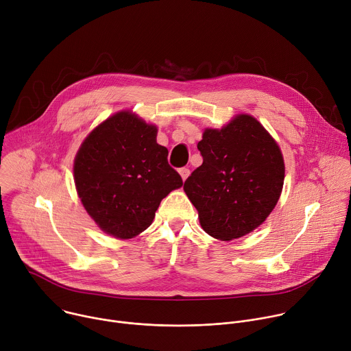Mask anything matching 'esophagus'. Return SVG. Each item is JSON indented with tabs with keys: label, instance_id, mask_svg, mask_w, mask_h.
Instances as JSON below:
<instances>
[{
	"label": "esophagus",
	"instance_id": "1",
	"mask_svg": "<svg viewBox=\"0 0 351 351\" xmlns=\"http://www.w3.org/2000/svg\"><path fill=\"white\" fill-rule=\"evenodd\" d=\"M179 173H180L182 179L186 180V179L189 178V175H190V169H189V168H180V169H179Z\"/></svg>",
	"mask_w": 351,
	"mask_h": 351
}]
</instances>
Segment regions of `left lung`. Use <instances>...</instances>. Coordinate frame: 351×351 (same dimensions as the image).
I'll use <instances>...</instances> for the list:
<instances>
[{
	"instance_id": "8db88e82",
	"label": "left lung",
	"mask_w": 351,
	"mask_h": 351,
	"mask_svg": "<svg viewBox=\"0 0 351 351\" xmlns=\"http://www.w3.org/2000/svg\"><path fill=\"white\" fill-rule=\"evenodd\" d=\"M197 148L203 157L183 189L213 237L233 240L258 228L282 193L280 148L252 115H237L222 129H206Z\"/></svg>"
}]
</instances>
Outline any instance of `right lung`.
I'll list each match as a JSON object with an SVG mask.
<instances>
[{"instance_id":"add662e5","label":"right lung","mask_w":351,"mask_h":351,"mask_svg":"<svg viewBox=\"0 0 351 351\" xmlns=\"http://www.w3.org/2000/svg\"><path fill=\"white\" fill-rule=\"evenodd\" d=\"M157 143V128L129 111L98 125L75 158V184L94 222L118 239H132L152 225L161 199L182 187Z\"/></svg>"}]
</instances>
